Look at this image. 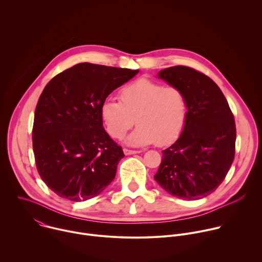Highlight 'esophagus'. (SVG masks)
Returning a JSON list of instances; mask_svg holds the SVG:
<instances>
[{"mask_svg": "<svg viewBox=\"0 0 262 262\" xmlns=\"http://www.w3.org/2000/svg\"><path fill=\"white\" fill-rule=\"evenodd\" d=\"M123 151H124V155H126V156H128V155H136V154H140L141 152L140 150H132V149H127V148H124Z\"/></svg>", "mask_w": 262, "mask_h": 262, "instance_id": "1", "label": "esophagus"}]
</instances>
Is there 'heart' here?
<instances>
[{"instance_id": "b5f03b06", "label": "heart", "mask_w": 262, "mask_h": 262, "mask_svg": "<svg viewBox=\"0 0 262 262\" xmlns=\"http://www.w3.org/2000/svg\"><path fill=\"white\" fill-rule=\"evenodd\" d=\"M119 99H105L100 106L101 119L111 137L122 139L137 120L128 144L142 146L156 142L164 146L176 140L184 128L188 99L178 87L139 79L120 90Z\"/></svg>"}]
</instances>
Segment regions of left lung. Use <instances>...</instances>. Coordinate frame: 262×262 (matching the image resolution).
<instances>
[{"mask_svg":"<svg viewBox=\"0 0 262 262\" xmlns=\"http://www.w3.org/2000/svg\"><path fill=\"white\" fill-rule=\"evenodd\" d=\"M159 78L184 92L189 112L180 137L162 151L155 179L177 198H204L225 179L234 160V116L221 89L204 73L178 65L161 70Z\"/></svg>","mask_w":262,"mask_h":262,"instance_id":"1","label":"left lung"}]
</instances>
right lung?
Wrapping results in <instances>:
<instances>
[{
    "label": "right lung",
    "mask_w": 262,
    "mask_h": 262,
    "mask_svg": "<svg viewBox=\"0 0 262 262\" xmlns=\"http://www.w3.org/2000/svg\"><path fill=\"white\" fill-rule=\"evenodd\" d=\"M139 70L80 63L54 77L43 89L32 130L36 168L59 197L80 202L113 181L124 157L102 126L107 95Z\"/></svg>",
    "instance_id": "add662e5"
}]
</instances>
